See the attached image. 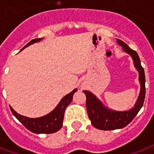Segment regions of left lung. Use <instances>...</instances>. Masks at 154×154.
<instances>
[{"label": "left lung", "instance_id": "left-lung-1", "mask_svg": "<svg viewBox=\"0 0 154 154\" xmlns=\"http://www.w3.org/2000/svg\"><path fill=\"white\" fill-rule=\"evenodd\" d=\"M118 45L122 46L123 50L131 56L135 67L139 72V81L141 83V92L134 108L125 112H117L109 109L102 105V103L89 91L84 90L86 96V109L88 116L91 121L92 125L95 128L101 130H113L122 129L129 125L138 113L139 110L143 105L146 97V77L143 67L141 65V60L138 54L135 50L129 48L122 40H117Z\"/></svg>", "mask_w": 154, "mask_h": 154}]
</instances>
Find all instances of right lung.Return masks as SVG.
Listing matches in <instances>:
<instances>
[{
  "label": "right lung",
  "instance_id": "add662e5",
  "mask_svg": "<svg viewBox=\"0 0 154 154\" xmlns=\"http://www.w3.org/2000/svg\"><path fill=\"white\" fill-rule=\"evenodd\" d=\"M42 39V38H36L30 41L25 47H23L22 49L33 43L40 42ZM77 90V89H73L72 92H70L69 94L64 97L57 106L51 112H49V114L45 115L44 117H38V118H29V117H24L17 113V112H15L13 109V108L10 106L11 112L17 117V119L29 131L34 134H53L57 132L62 127L65 110L70 104L72 101V95Z\"/></svg>",
  "mask_w": 154,
  "mask_h": 154
}]
</instances>
